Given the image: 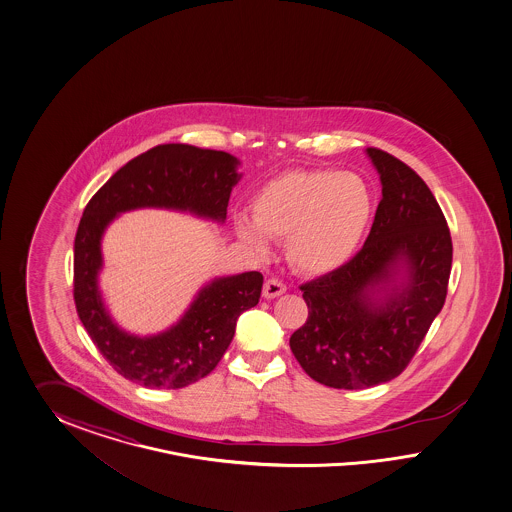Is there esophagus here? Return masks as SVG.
<instances>
[{
  "instance_id": "34e87169",
  "label": "esophagus",
  "mask_w": 512,
  "mask_h": 512,
  "mask_svg": "<svg viewBox=\"0 0 512 512\" xmlns=\"http://www.w3.org/2000/svg\"><path fill=\"white\" fill-rule=\"evenodd\" d=\"M287 291V287L278 281L276 278L266 279V283H264L263 287V296L264 298H268V300H272V298H278V296L283 295Z\"/></svg>"
}]
</instances>
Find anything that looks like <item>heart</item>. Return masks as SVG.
I'll return each instance as SVG.
<instances>
[{
    "label": "heart",
    "instance_id": "b5f03b06",
    "mask_svg": "<svg viewBox=\"0 0 512 512\" xmlns=\"http://www.w3.org/2000/svg\"><path fill=\"white\" fill-rule=\"evenodd\" d=\"M253 219H234L236 236L255 251L268 238L287 240V257L296 270L323 276L347 263L370 227V186L355 172L308 169L279 174L251 202Z\"/></svg>",
    "mask_w": 512,
    "mask_h": 512
}]
</instances>
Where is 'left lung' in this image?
Returning a JSON list of instances; mask_svg holds the SVG:
<instances>
[{
    "label": "left lung",
    "instance_id": "left-lung-1",
    "mask_svg": "<svg viewBox=\"0 0 512 512\" xmlns=\"http://www.w3.org/2000/svg\"><path fill=\"white\" fill-rule=\"evenodd\" d=\"M383 199L357 255L304 283L308 321L289 345L304 372L332 388L398 377L445 304L452 240L434 193L417 172L366 148Z\"/></svg>",
    "mask_w": 512,
    "mask_h": 512
}]
</instances>
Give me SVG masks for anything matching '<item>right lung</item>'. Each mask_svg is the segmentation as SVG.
Listing matches in <instances>:
<instances>
[{"mask_svg":"<svg viewBox=\"0 0 512 512\" xmlns=\"http://www.w3.org/2000/svg\"><path fill=\"white\" fill-rule=\"evenodd\" d=\"M234 155L189 144H161L131 159L88 202L75 238L78 317L110 366L146 388H184L206 377L233 341L236 321L259 304L261 272L210 279L163 332L137 336L110 315L99 289L101 240L131 210L163 208L225 223L242 174Z\"/></svg>","mask_w":512,"mask_h":512,"instance_id":"1","label":"right lung"}]
</instances>
